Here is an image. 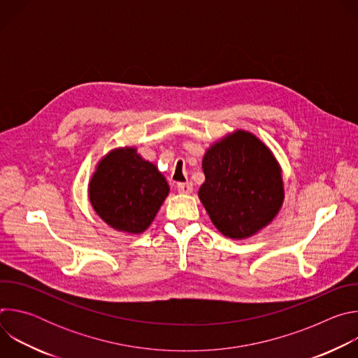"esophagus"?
I'll use <instances>...</instances> for the list:
<instances>
[{"label":"esophagus","mask_w":358,"mask_h":358,"mask_svg":"<svg viewBox=\"0 0 358 358\" xmlns=\"http://www.w3.org/2000/svg\"><path fill=\"white\" fill-rule=\"evenodd\" d=\"M177 189L181 194H191L194 187H192V182H180V184H177Z\"/></svg>","instance_id":"esophagus-1"}]
</instances>
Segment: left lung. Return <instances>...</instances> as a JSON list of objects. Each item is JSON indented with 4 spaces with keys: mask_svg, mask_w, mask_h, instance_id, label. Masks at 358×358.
Instances as JSON below:
<instances>
[{
    "mask_svg": "<svg viewBox=\"0 0 358 358\" xmlns=\"http://www.w3.org/2000/svg\"><path fill=\"white\" fill-rule=\"evenodd\" d=\"M206 182L199 199L211 221L229 238H248L266 227L283 201L280 169L269 148L238 130L214 144L202 160Z\"/></svg>",
    "mask_w": 358,
    "mask_h": 358,
    "instance_id": "8db88e82",
    "label": "left lung"
}]
</instances>
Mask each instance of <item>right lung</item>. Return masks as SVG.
<instances>
[{
	"instance_id": "obj_1",
	"label": "right lung",
	"mask_w": 358,
	"mask_h": 358,
	"mask_svg": "<svg viewBox=\"0 0 358 358\" xmlns=\"http://www.w3.org/2000/svg\"><path fill=\"white\" fill-rule=\"evenodd\" d=\"M169 189L155 164L143 160L134 148H119L100 162L89 184V198L112 228L140 234L155 220Z\"/></svg>"
}]
</instances>
